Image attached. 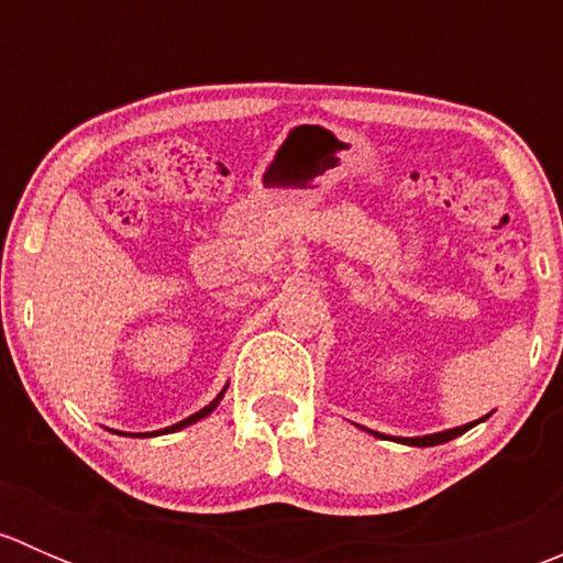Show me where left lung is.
Wrapping results in <instances>:
<instances>
[{"instance_id":"8db88e82","label":"left lung","mask_w":563,"mask_h":563,"mask_svg":"<svg viewBox=\"0 0 563 563\" xmlns=\"http://www.w3.org/2000/svg\"><path fill=\"white\" fill-rule=\"evenodd\" d=\"M487 417H490V413H487ZM487 417L476 419V422H468V424H460V428L441 430V433H430V435H413V439H395V441H400V444H408V446H435V444H446V441L457 439V435H463L465 430H471V428H474V424L485 422ZM371 433H373V430H371ZM373 435H382V433H373ZM382 439H387V435H382Z\"/></svg>"}]
</instances>
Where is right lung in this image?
I'll use <instances>...</instances> for the list:
<instances>
[{
	"instance_id": "add662e5",
	"label": "right lung",
	"mask_w": 563,
	"mask_h": 563,
	"mask_svg": "<svg viewBox=\"0 0 563 563\" xmlns=\"http://www.w3.org/2000/svg\"><path fill=\"white\" fill-rule=\"evenodd\" d=\"M225 389H229V387H223V391H220V395H218V397H214V400H212V402H209V406H203V408H201V411L190 413V417H187V419H181V422H176V424H172V428H163V430H155V433H119V430H113V433H119V435H133V439H135V435H139V439H141V435H144V439H152V435H166V433H176V430H181V428H187V424L198 422V419L209 417V413H212V411H214V408H218V402H220V400H223Z\"/></svg>"
}]
</instances>
